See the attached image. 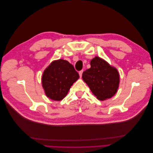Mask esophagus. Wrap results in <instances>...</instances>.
Wrapping results in <instances>:
<instances>
[{"instance_id":"obj_1","label":"esophagus","mask_w":153,"mask_h":153,"mask_svg":"<svg viewBox=\"0 0 153 153\" xmlns=\"http://www.w3.org/2000/svg\"><path fill=\"white\" fill-rule=\"evenodd\" d=\"M83 72V70H81V71H79V76H80V77H82Z\"/></svg>"}]
</instances>
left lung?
Returning <instances> with one entry per match:
<instances>
[{
  "label": "left lung",
  "mask_w": 153,
  "mask_h": 153,
  "mask_svg": "<svg viewBox=\"0 0 153 153\" xmlns=\"http://www.w3.org/2000/svg\"><path fill=\"white\" fill-rule=\"evenodd\" d=\"M91 68L83 71L82 78L97 98L104 100L111 98L118 89L120 76L115 68L99 57L91 61Z\"/></svg>",
  "instance_id": "left-lung-1"
}]
</instances>
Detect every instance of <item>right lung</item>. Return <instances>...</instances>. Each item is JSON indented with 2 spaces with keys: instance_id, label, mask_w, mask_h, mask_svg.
Wrapping results in <instances>:
<instances>
[{
  "instance_id": "1",
  "label": "right lung",
  "mask_w": 153,
  "mask_h": 153,
  "mask_svg": "<svg viewBox=\"0 0 153 153\" xmlns=\"http://www.w3.org/2000/svg\"><path fill=\"white\" fill-rule=\"evenodd\" d=\"M79 77L73 65L60 59L53 61L44 71L42 85L48 98L60 100L66 96L71 86Z\"/></svg>"
}]
</instances>
